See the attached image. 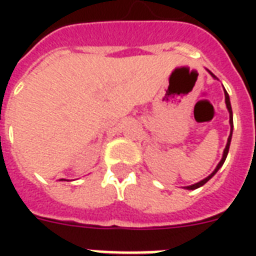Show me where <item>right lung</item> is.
<instances>
[{
  "label": "right lung",
  "instance_id": "right-lung-1",
  "mask_svg": "<svg viewBox=\"0 0 256 256\" xmlns=\"http://www.w3.org/2000/svg\"><path fill=\"white\" fill-rule=\"evenodd\" d=\"M226 106H227V108H228V112H230V118H231V120H230V124H231V128H232V110H231L230 98H228V94H227V92H226ZM230 140H231V136H228V142H227V146H226V148H224V152H223V158H222V160H220V162H219L218 168H215L214 172H212V174H211L210 176H208V178L203 179V180H200V182H199V183H195V184H192V186H188V187H187V188H188V190H195V188H198V187L203 186V184H204V183H206L207 180H208V179H210L211 176H212V175H214L215 172H216V171H218V168H220V166H222L223 162H224V160H226L227 152H228V148H230Z\"/></svg>",
  "mask_w": 256,
  "mask_h": 256
}]
</instances>
